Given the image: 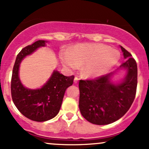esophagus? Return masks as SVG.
Returning a JSON list of instances; mask_svg holds the SVG:
<instances>
[{"label":"esophagus","instance_id":"esophagus-1","mask_svg":"<svg viewBox=\"0 0 149 149\" xmlns=\"http://www.w3.org/2000/svg\"><path fill=\"white\" fill-rule=\"evenodd\" d=\"M78 80H79V78H78V76H76L74 78V83H77L78 82Z\"/></svg>","mask_w":149,"mask_h":149}]
</instances>
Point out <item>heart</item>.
Returning a JSON list of instances; mask_svg holds the SVG:
<instances>
[{
  "instance_id": "obj_1",
  "label": "heart",
  "mask_w": 149,
  "mask_h": 149,
  "mask_svg": "<svg viewBox=\"0 0 149 149\" xmlns=\"http://www.w3.org/2000/svg\"><path fill=\"white\" fill-rule=\"evenodd\" d=\"M120 59V53L115 49L102 44H81L71 52H61V61L69 69H75L79 64L85 65V74L98 77L111 69Z\"/></svg>"
}]
</instances>
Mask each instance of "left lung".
<instances>
[{"label":"left lung","mask_w":149,"mask_h":149,"mask_svg":"<svg viewBox=\"0 0 149 149\" xmlns=\"http://www.w3.org/2000/svg\"><path fill=\"white\" fill-rule=\"evenodd\" d=\"M125 59L120 67L127 69L124 81L110 83L111 74L94 79L80 80L79 109L87 120L95 125H108L123 117L134 102L137 86V66L132 54L120 46Z\"/></svg>","instance_id":"left-lung-1"}]
</instances>
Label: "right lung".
Returning a JSON list of instances; mask_svg holds the SVG:
<instances>
[{"label": "right lung", "mask_w": 149, "mask_h": 149, "mask_svg": "<svg viewBox=\"0 0 149 149\" xmlns=\"http://www.w3.org/2000/svg\"><path fill=\"white\" fill-rule=\"evenodd\" d=\"M45 45V40H38L24 47L17 56L11 79V95L15 105L22 115L36 122L48 120L57 115L65 91L73 85L74 79V76H65L56 71L42 88L29 90L22 85L18 75L20 62L38 47Z\"/></svg>", "instance_id": "right-lung-1"}]
</instances>
